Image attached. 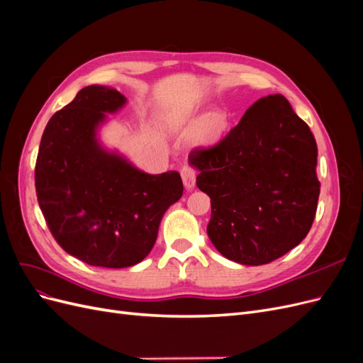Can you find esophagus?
Listing matches in <instances>:
<instances>
[{
	"label": "esophagus",
	"instance_id": "esophagus-1",
	"mask_svg": "<svg viewBox=\"0 0 363 363\" xmlns=\"http://www.w3.org/2000/svg\"><path fill=\"white\" fill-rule=\"evenodd\" d=\"M180 174H182L184 188H186V189H194L196 172H195V169L191 167V164H188V163L183 164L182 169H180Z\"/></svg>",
	"mask_w": 363,
	"mask_h": 363
}]
</instances>
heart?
I'll return each mask as SVG.
<instances>
[{
	"mask_svg": "<svg viewBox=\"0 0 363 363\" xmlns=\"http://www.w3.org/2000/svg\"><path fill=\"white\" fill-rule=\"evenodd\" d=\"M230 116L224 111L211 113H191L175 119L172 128L182 135H191L196 131V138L206 145H215L221 142L230 130Z\"/></svg>",
	"mask_w": 363,
	"mask_h": 363,
	"instance_id": "1",
	"label": "heart"
}]
</instances>
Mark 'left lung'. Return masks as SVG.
<instances>
[{"label": "left lung", "mask_w": 363, "mask_h": 363, "mask_svg": "<svg viewBox=\"0 0 363 363\" xmlns=\"http://www.w3.org/2000/svg\"><path fill=\"white\" fill-rule=\"evenodd\" d=\"M312 131L283 95L252 104L219 144L191 151L196 186L211 196L207 235L242 265H265L313 224L320 182Z\"/></svg>", "instance_id": "left-lung-1"}]
</instances>
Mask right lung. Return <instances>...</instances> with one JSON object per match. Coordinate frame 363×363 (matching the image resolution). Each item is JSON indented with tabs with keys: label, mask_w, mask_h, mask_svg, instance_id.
Wrapping results in <instances>:
<instances>
[{
	"label": "right lung",
	"mask_w": 363,
	"mask_h": 363,
	"mask_svg": "<svg viewBox=\"0 0 363 363\" xmlns=\"http://www.w3.org/2000/svg\"><path fill=\"white\" fill-rule=\"evenodd\" d=\"M125 96L87 86L43 130L35 168L39 207L57 244L92 267L127 268L144 260L168 207L183 195L177 171L151 175L96 140L106 112Z\"/></svg>",
	"instance_id": "add662e5"
}]
</instances>
